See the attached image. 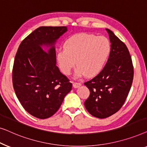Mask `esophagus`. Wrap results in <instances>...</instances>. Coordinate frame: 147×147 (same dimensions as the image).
<instances>
[{
	"instance_id": "34e87169",
	"label": "esophagus",
	"mask_w": 147,
	"mask_h": 147,
	"mask_svg": "<svg viewBox=\"0 0 147 147\" xmlns=\"http://www.w3.org/2000/svg\"><path fill=\"white\" fill-rule=\"evenodd\" d=\"M81 85V84L80 82H73V86L74 88H78Z\"/></svg>"
}]
</instances>
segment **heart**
Returning <instances> with one entry per match:
<instances>
[{
  "mask_svg": "<svg viewBox=\"0 0 147 147\" xmlns=\"http://www.w3.org/2000/svg\"><path fill=\"white\" fill-rule=\"evenodd\" d=\"M110 52L111 43L106 37L78 33L70 37L65 48L58 51L57 61L61 71L67 75L76 64V76H92L101 71Z\"/></svg>",
  "mask_w": 147,
  "mask_h": 147,
  "instance_id": "heart-1",
  "label": "heart"
}]
</instances>
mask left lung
<instances>
[{
	"instance_id": "left-lung-1",
	"label": "left lung",
	"mask_w": 147,
	"mask_h": 147,
	"mask_svg": "<svg viewBox=\"0 0 147 147\" xmlns=\"http://www.w3.org/2000/svg\"><path fill=\"white\" fill-rule=\"evenodd\" d=\"M111 41V53L100 73L84 82L90 90L84 102L88 112L98 119L115 114L125 103L133 83L134 71L129 51L125 43L106 28Z\"/></svg>"
}]
</instances>
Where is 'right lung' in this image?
Segmentation results:
<instances>
[{"label":"right lung","instance_id":"right-lung-1","mask_svg":"<svg viewBox=\"0 0 147 147\" xmlns=\"http://www.w3.org/2000/svg\"><path fill=\"white\" fill-rule=\"evenodd\" d=\"M67 26H40L18 47L12 69V83L20 104L33 117L53 116L72 89V83L56 65L55 42ZM49 48L47 53L42 47Z\"/></svg>","mask_w":147,"mask_h":147}]
</instances>
